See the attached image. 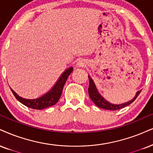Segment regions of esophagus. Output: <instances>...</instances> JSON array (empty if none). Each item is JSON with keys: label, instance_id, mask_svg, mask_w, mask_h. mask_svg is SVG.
Returning a JSON list of instances; mask_svg holds the SVG:
<instances>
[{"label": "esophagus", "instance_id": "34e87169", "mask_svg": "<svg viewBox=\"0 0 153 153\" xmlns=\"http://www.w3.org/2000/svg\"><path fill=\"white\" fill-rule=\"evenodd\" d=\"M77 65H78L79 67H83V66L84 65V62H83V61H82V60H81V61H79V62H78V64H77Z\"/></svg>", "mask_w": 153, "mask_h": 153}]
</instances>
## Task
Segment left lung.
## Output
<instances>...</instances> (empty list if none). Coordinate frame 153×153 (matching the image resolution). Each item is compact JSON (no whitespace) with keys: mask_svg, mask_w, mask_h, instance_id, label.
<instances>
[{"mask_svg":"<svg viewBox=\"0 0 153 153\" xmlns=\"http://www.w3.org/2000/svg\"><path fill=\"white\" fill-rule=\"evenodd\" d=\"M88 79H89V86H88V91L90 99L92 100V101H93L98 107H99V108H101L106 109V110L116 111L127 106V105H130L135 101V99L138 97V95L141 92V90L140 91H137L136 94H135V97L132 100H131V101H128V102L121 103V104H113V103H109L108 101L104 99V98L99 93V91H98L97 88L95 86V84H94L92 79L89 76H88Z\"/></svg>","mask_w":153,"mask_h":153,"instance_id":"1","label":"left lung"}]
</instances>
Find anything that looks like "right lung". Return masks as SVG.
Returning <instances> with one entry per match:
<instances>
[{"label": "right lung", "instance_id": "obj_1", "mask_svg": "<svg viewBox=\"0 0 153 153\" xmlns=\"http://www.w3.org/2000/svg\"><path fill=\"white\" fill-rule=\"evenodd\" d=\"M73 67L68 68L67 70H65L58 79L56 84H54L53 87L51 88L48 93L39 98L35 99H27L22 98L17 94L12 88H10L13 95L15 97L20 101L22 104L29 107V108L33 109H37V110H42L48 107L52 106L56 104V102L59 101L60 97H61L62 90H63L64 86H65L66 81H67L68 76L72 72Z\"/></svg>", "mask_w": 153, "mask_h": 153}]
</instances>
